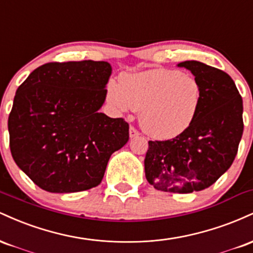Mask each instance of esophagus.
<instances>
[{
	"instance_id": "obj_1",
	"label": "esophagus",
	"mask_w": 253,
	"mask_h": 253,
	"mask_svg": "<svg viewBox=\"0 0 253 253\" xmlns=\"http://www.w3.org/2000/svg\"><path fill=\"white\" fill-rule=\"evenodd\" d=\"M139 135V132L136 130L134 127H130L129 128V138L133 139V138H136V136Z\"/></svg>"
}]
</instances>
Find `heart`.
<instances>
[{
    "label": "heart",
    "instance_id": "obj_1",
    "mask_svg": "<svg viewBox=\"0 0 253 253\" xmlns=\"http://www.w3.org/2000/svg\"><path fill=\"white\" fill-rule=\"evenodd\" d=\"M202 97L197 78L169 69L126 74L119 84L110 81L107 85L108 102L121 112L140 110V127L159 140L176 138L189 128Z\"/></svg>",
    "mask_w": 253,
    "mask_h": 253
}]
</instances>
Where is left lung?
I'll return each mask as SVG.
<instances>
[{"label":"left lung","instance_id":"left-lung-1","mask_svg":"<svg viewBox=\"0 0 253 253\" xmlns=\"http://www.w3.org/2000/svg\"><path fill=\"white\" fill-rule=\"evenodd\" d=\"M202 85L196 119L185 132L149 141L145 176L157 190L189 194L211 187L229 169L243 135V98L226 72L196 60L177 64Z\"/></svg>","mask_w":253,"mask_h":253}]
</instances>
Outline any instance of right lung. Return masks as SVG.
<instances>
[{"mask_svg":"<svg viewBox=\"0 0 253 253\" xmlns=\"http://www.w3.org/2000/svg\"><path fill=\"white\" fill-rule=\"evenodd\" d=\"M112 75L107 62L47 63L19 89L8 119L10 152L38 187L77 193L101 183L128 124L100 113Z\"/></svg>","mask_w":253,"mask_h":253,"instance_id":"right-lung-1","label":"right lung"}]
</instances>
